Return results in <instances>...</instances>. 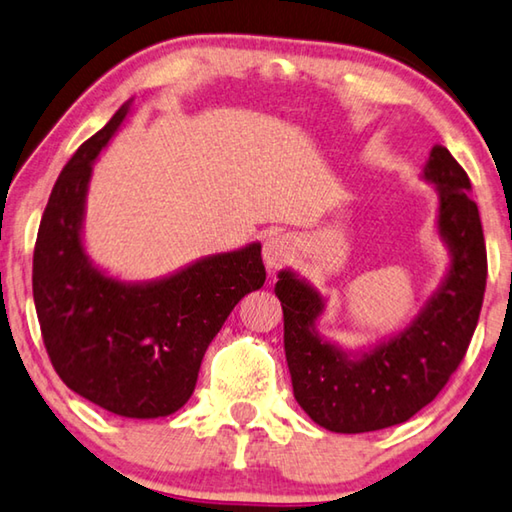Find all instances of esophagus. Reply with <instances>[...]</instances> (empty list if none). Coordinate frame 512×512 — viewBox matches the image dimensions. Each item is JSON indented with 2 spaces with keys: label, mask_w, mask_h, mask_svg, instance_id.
<instances>
[{
  "label": "esophagus",
  "mask_w": 512,
  "mask_h": 512,
  "mask_svg": "<svg viewBox=\"0 0 512 512\" xmlns=\"http://www.w3.org/2000/svg\"><path fill=\"white\" fill-rule=\"evenodd\" d=\"M292 254H295V247H292V240L286 233H274L265 240L263 245V261L270 272L279 270L286 263H290Z\"/></svg>",
  "instance_id": "1"
}]
</instances>
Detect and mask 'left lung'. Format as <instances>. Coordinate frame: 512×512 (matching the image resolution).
Here are the masks:
<instances>
[{
	"instance_id": "obj_1",
	"label": "left lung",
	"mask_w": 512,
	"mask_h": 512,
	"mask_svg": "<svg viewBox=\"0 0 512 512\" xmlns=\"http://www.w3.org/2000/svg\"><path fill=\"white\" fill-rule=\"evenodd\" d=\"M420 177L438 195L435 231L449 265L404 329L363 349H347L317 331L326 297L297 272L274 286L283 308V347L297 404L333 433L388 429L438 397L463 360L479 322L488 258L469 177L447 147L435 145Z\"/></svg>"
}]
</instances>
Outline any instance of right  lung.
<instances>
[{
  "label": "right lung",
  "mask_w": 512,
  "mask_h": 512,
  "mask_svg": "<svg viewBox=\"0 0 512 512\" xmlns=\"http://www.w3.org/2000/svg\"><path fill=\"white\" fill-rule=\"evenodd\" d=\"M131 104L83 142L49 195L33 251V301L67 388L108 413L156 420L190 399L208 345L238 301L263 288L265 267L261 242L149 281H124L92 261L83 240L92 165Z\"/></svg>",
  "instance_id": "1"
}]
</instances>
